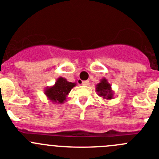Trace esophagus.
I'll return each instance as SVG.
<instances>
[{
    "instance_id": "34e87169",
    "label": "esophagus",
    "mask_w": 159,
    "mask_h": 159,
    "mask_svg": "<svg viewBox=\"0 0 159 159\" xmlns=\"http://www.w3.org/2000/svg\"><path fill=\"white\" fill-rule=\"evenodd\" d=\"M82 84L84 85V86H88V85H89V81H88V80L83 81Z\"/></svg>"
}]
</instances>
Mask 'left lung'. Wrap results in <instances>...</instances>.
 Wrapping results in <instances>:
<instances>
[{
	"label": "left lung",
	"mask_w": 159,
	"mask_h": 159,
	"mask_svg": "<svg viewBox=\"0 0 159 159\" xmlns=\"http://www.w3.org/2000/svg\"><path fill=\"white\" fill-rule=\"evenodd\" d=\"M95 91H96L98 95L102 97L103 99H112L114 98V91L111 88V85L110 83H108L106 78H102L100 80V82L96 84L95 86Z\"/></svg>",
	"instance_id": "8db88e82"
}]
</instances>
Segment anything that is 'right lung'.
Listing matches in <instances>:
<instances>
[{
  "label": "right lung",
  "instance_id": "add662e5",
  "mask_svg": "<svg viewBox=\"0 0 159 159\" xmlns=\"http://www.w3.org/2000/svg\"><path fill=\"white\" fill-rule=\"evenodd\" d=\"M75 85L76 83L68 82L65 78L59 77L53 86L44 89V94L50 102L61 104L67 101V95Z\"/></svg>",
  "mask_w": 159,
  "mask_h": 159
}]
</instances>
